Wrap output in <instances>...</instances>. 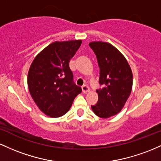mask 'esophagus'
Masks as SVG:
<instances>
[{
    "label": "esophagus",
    "instance_id": "1",
    "mask_svg": "<svg viewBox=\"0 0 161 161\" xmlns=\"http://www.w3.org/2000/svg\"><path fill=\"white\" fill-rule=\"evenodd\" d=\"M82 91L84 93H86L90 91V87L87 85H84L82 86Z\"/></svg>",
    "mask_w": 161,
    "mask_h": 161
}]
</instances>
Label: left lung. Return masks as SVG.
Listing matches in <instances>:
<instances>
[{
	"label": "left lung",
	"instance_id": "1",
	"mask_svg": "<svg viewBox=\"0 0 161 161\" xmlns=\"http://www.w3.org/2000/svg\"><path fill=\"white\" fill-rule=\"evenodd\" d=\"M89 46L94 52L100 68L97 90L98 101L91 106L93 113L107 119L119 113L129 97L132 88V72L121 52L108 42H92Z\"/></svg>",
	"mask_w": 161,
	"mask_h": 161
}]
</instances>
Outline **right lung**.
<instances>
[{
  "instance_id": "right-lung-1",
  "label": "right lung",
  "mask_w": 161,
  "mask_h": 161,
  "mask_svg": "<svg viewBox=\"0 0 161 161\" xmlns=\"http://www.w3.org/2000/svg\"><path fill=\"white\" fill-rule=\"evenodd\" d=\"M81 40L55 42L35 58L28 73V87L38 107L50 117H60L71 108L82 90L73 80L69 61Z\"/></svg>"
}]
</instances>
